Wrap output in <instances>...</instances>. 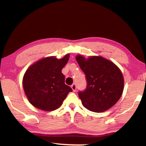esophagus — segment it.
Listing matches in <instances>:
<instances>
[{
    "label": "esophagus",
    "instance_id": "esophagus-1",
    "mask_svg": "<svg viewBox=\"0 0 146 146\" xmlns=\"http://www.w3.org/2000/svg\"><path fill=\"white\" fill-rule=\"evenodd\" d=\"M71 88L74 92H75L76 90V84H72Z\"/></svg>",
    "mask_w": 146,
    "mask_h": 146
}]
</instances>
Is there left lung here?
<instances>
[{
    "label": "left lung",
    "mask_w": 146,
    "mask_h": 146,
    "mask_svg": "<svg viewBox=\"0 0 146 146\" xmlns=\"http://www.w3.org/2000/svg\"><path fill=\"white\" fill-rule=\"evenodd\" d=\"M76 59L87 82L84 90L78 92L84 106L90 111L102 112L115 105L123 90L120 70L101 56H91L86 60L78 55Z\"/></svg>",
    "instance_id": "obj_1"
}]
</instances>
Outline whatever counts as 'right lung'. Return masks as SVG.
Masks as SVG:
<instances>
[{"label":"right lung","instance_id":"right-lung-1","mask_svg":"<svg viewBox=\"0 0 146 146\" xmlns=\"http://www.w3.org/2000/svg\"><path fill=\"white\" fill-rule=\"evenodd\" d=\"M68 59L69 54L62 59L46 58L27 70L23 78V88L31 104L45 111L55 110L60 106L72 91L65 84V76L62 73Z\"/></svg>","mask_w":146,"mask_h":146}]
</instances>
